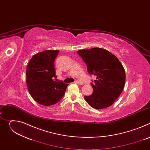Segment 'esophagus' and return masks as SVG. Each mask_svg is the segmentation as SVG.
<instances>
[{"instance_id": "obj_1", "label": "esophagus", "mask_w": 150, "mask_h": 150, "mask_svg": "<svg viewBox=\"0 0 150 150\" xmlns=\"http://www.w3.org/2000/svg\"><path fill=\"white\" fill-rule=\"evenodd\" d=\"M75 83H77V84H79V85H82V84L80 81H77V80H76V81H75Z\"/></svg>"}]
</instances>
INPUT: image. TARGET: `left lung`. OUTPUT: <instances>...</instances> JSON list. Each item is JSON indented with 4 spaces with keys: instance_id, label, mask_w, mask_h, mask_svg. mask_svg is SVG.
<instances>
[{
    "instance_id": "8db88e82",
    "label": "left lung",
    "mask_w": 150,
    "mask_h": 150,
    "mask_svg": "<svg viewBox=\"0 0 150 150\" xmlns=\"http://www.w3.org/2000/svg\"><path fill=\"white\" fill-rule=\"evenodd\" d=\"M77 53L86 63L87 71L96 76L91 85L93 92L84 98L92 108L101 109L110 106L122 93L125 83V71L114 54L102 48L79 50Z\"/></svg>"
}]
</instances>
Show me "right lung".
I'll return each instance as SVG.
<instances>
[{"instance_id": "1", "label": "right lung", "mask_w": 150, "mask_h": 150, "mask_svg": "<svg viewBox=\"0 0 150 150\" xmlns=\"http://www.w3.org/2000/svg\"><path fill=\"white\" fill-rule=\"evenodd\" d=\"M59 50H47L34 54L26 69L28 90L38 104L51 105L56 104L64 96L68 83L56 82L54 62Z\"/></svg>"}]
</instances>
